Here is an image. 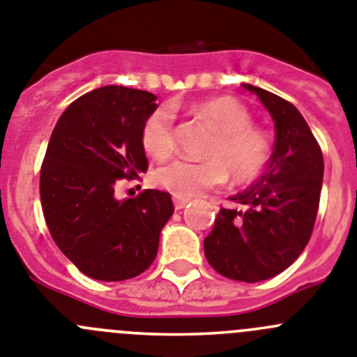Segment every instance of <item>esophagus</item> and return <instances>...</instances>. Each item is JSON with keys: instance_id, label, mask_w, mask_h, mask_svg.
I'll use <instances>...</instances> for the list:
<instances>
[{"instance_id": "esophagus-1", "label": "esophagus", "mask_w": 357, "mask_h": 357, "mask_svg": "<svg viewBox=\"0 0 357 357\" xmlns=\"http://www.w3.org/2000/svg\"><path fill=\"white\" fill-rule=\"evenodd\" d=\"M188 204V199H181V197H174V208L176 210H183V208Z\"/></svg>"}]
</instances>
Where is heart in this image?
<instances>
[{"label": "heart", "instance_id": "obj_1", "mask_svg": "<svg viewBox=\"0 0 357 357\" xmlns=\"http://www.w3.org/2000/svg\"><path fill=\"white\" fill-rule=\"evenodd\" d=\"M195 112L210 119L218 130L208 149L206 162L178 158L156 169L153 181L181 199L222 185L229 176L234 185L255 181L265 171L272 155L271 135L252 126V117L242 102L231 98L202 101ZM140 142L147 155L156 160L171 156L174 151V114L160 107L151 112L142 124Z\"/></svg>", "mask_w": 357, "mask_h": 357}]
</instances>
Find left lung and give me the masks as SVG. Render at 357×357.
Instances as JSON below:
<instances>
[{
	"label": "left lung",
	"mask_w": 357,
	"mask_h": 357,
	"mask_svg": "<svg viewBox=\"0 0 357 357\" xmlns=\"http://www.w3.org/2000/svg\"><path fill=\"white\" fill-rule=\"evenodd\" d=\"M271 112L275 147L265 174L220 208L204 256L220 275L256 282L281 274L313 233L324 178V156L304 117L287 99L243 83Z\"/></svg>",
	"instance_id": "1"
}]
</instances>
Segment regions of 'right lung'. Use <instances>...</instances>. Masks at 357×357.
Segmentation results:
<instances>
[{
	"instance_id": "1",
	"label": "right lung",
	"mask_w": 357,
	"mask_h": 357,
	"mask_svg": "<svg viewBox=\"0 0 357 357\" xmlns=\"http://www.w3.org/2000/svg\"><path fill=\"white\" fill-rule=\"evenodd\" d=\"M155 99L101 86L70 102L51 133L38 186L44 218L59 249L92 279L124 281L147 271L174 213L167 192L114 195L121 179H140L149 167L140 131Z\"/></svg>"
}]
</instances>
